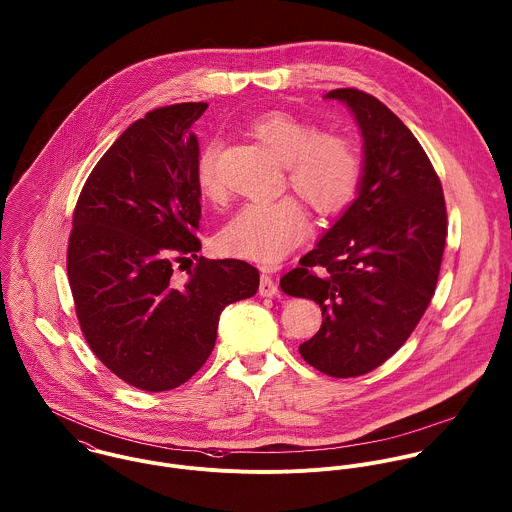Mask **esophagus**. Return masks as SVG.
<instances>
[{
  "instance_id": "esophagus-1",
  "label": "esophagus",
  "mask_w": 512,
  "mask_h": 512,
  "mask_svg": "<svg viewBox=\"0 0 512 512\" xmlns=\"http://www.w3.org/2000/svg\"><path fill=\"white\" fill-rule=\"evenodd\" d=\"M259 295L261 297H277L279 295V285L273 277L269 275H261V283H259Z\"/></svg>"
}]
</instances>
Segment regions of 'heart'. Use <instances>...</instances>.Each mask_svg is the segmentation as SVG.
Listing matches in <instances>:
<instances>
[{
	"label": "heart",
	"instance_id": "1",
	"mask_svg": "<svg viewBox=\"0 0 512 512\" xmlns=\"http://www.w3.org/2000/svg\"><path fill=\"white\" fill-rule=\"evenodd\" d=\"M251 132L285 162L291 188L320 215H334L350 204L362 180V160L354 144L287 110H271L251 122ZM221 142L207 140L196 158V182L207 200H219L223 186L217 172ZM310 235L303 205L285 196L241 205L219 231L223 253L273 265Z\"/></svg>",
	"mask_w": 512,
	"mask_h": 512
}]
</instances>
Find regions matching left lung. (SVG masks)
I'll use <instances>...</instances> for the list:
<instances>
[{"label":"left lung","instance_id":"8db88e82","mask_svg":"<svg viewBox=\"0 0 512 512\" xmlns=\"http://www.w3.org/2000/svg\"><path fill=\"white\" fill-rule=\"evenodd\" d=\"M364 138L358 198L299 267L281 279L291 297L322 310L320 330L299 346L332 378H356L394 356L435 293L447 237L443 188L408 126L376 97L334 89Z\"/></svg>","mask_w":512,"mask_h":512}]
</instances>
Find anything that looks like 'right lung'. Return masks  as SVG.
<instances>
[{"mask_svg": "<svg viewBox=\"0 0 512 512\" xmlns=\"http://www.w3.org/2000/svg\"><path fill=\"white\" fill-rule=\"evenodd\" d=\"M207 103L150 110L104 152L73 211L67 275L81 332L104 366L144 392L188 382L209 358L221 310L259 289L239 259L198 257V138ZM197 259L178 284L173 267Z\"/></svg>", "mask_w": 512, "mask_h": 512, "instance_id": "right-lung-1", "label": "right lung"}]
</instances>
